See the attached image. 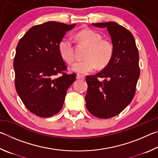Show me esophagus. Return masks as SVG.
Instances as JSON below:
<instances>
[{
	"instance_id": "esophagus-1",
	"label": "esophagus",
	"mask_w": 158,
	"mask_h": 158,
	"mask_svg": "<svg viewBox=\"0 0 158 158\" xmlns=\"http://www.w3.org/2000/svg\"><path fill=\"white\" fill-rule=\"evenodd\" d=\"M77 79H85V75H83V74H77Z\"/></svg>"
}]
</instances>
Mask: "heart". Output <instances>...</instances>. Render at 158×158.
I'll use <instances>...</instances> for the list:
<instances>
[{
	"label": "heart",
	"mask_w": 158,
	"mask_h": 158,
	"mask_svg": "<svg viewBox=\"0 0 158 158\" xmlns=\"http://www.w3.org/2000/svg\"><path fill=\"white\" fill-rule=\"evenodd\" d=\"M80 41L89 47L84 60L77 61L73 65V70L77 73L86 74L96 68L106 66L110 61L114 52L113 45L107 40H102L100 33L90 28H85L77 34ZM58 51L66 63L72 64L74 60V47L69 38L61 39L58 43Z\"/></svg>",
	"instance_id": "obj_1"
}]
</instances>
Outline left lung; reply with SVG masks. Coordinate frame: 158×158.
Returning <instances> with one entry per match:
<instances>
[{
  "instance_id": "obj_1",
  "label": "left lung",
  "mask_w": 158,
  "mask_h": 158,
  "mask_svg": "<svg viewBox=\"0 0 158 158\" xmlns=\"http://www.w3.org/2000/svg\"><path fill=\"white\" fill-rule=\"evenodd\" d=\"M106 28L114 52L110 61L95 75L85 77L86 108L100 118L119 114L132 102L139 77V52L131 32L114 21L92 23Z\"/></svg>"
}]
</instances>
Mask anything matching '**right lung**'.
<instances>
[{"instance_id": "add662e5", "label": "right lung", "mask_w": 158, "mask_h": 158, "mask_svg": "<svg viewBox=\"0 0 158 158\" xmlns=\"http://www.w3.org/2000/svg\"><path fill=\"white\" fill-rule=\"evenodd\" d=\"M74 26L49 21L33 26L18 42L13 64L16 90L26 107L37 116L58 113L68 89L76 80L75 73L65 72L58 51L60 40Z\"/></svg>"}]
</instances>
